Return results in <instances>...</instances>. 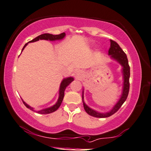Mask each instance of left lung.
Segmentation results:
<instances>
[{
    "label": "left lung",
    "instance_id": "8db88e82",
    "mask_svg": "<svg viewBox=\"0 0 151 151\" xmlns=\"http://www.w3.org/2000/svg\"><path fill=\"white\" fill-rule=\"evenodd\" d=\"M108 55H111V58L117 61L118 63L122 66V73H123V78H124V83H123V90L122 93L121 98L119 99V101L116 103V105L113 107L110 111L105 113H101L98 112L97 111L92 110L89 107L87 106L83 102V108H84L85 111H86L88 115L91 116H93L95 117L99 118H104L108 117L115 114L116 112L121 108L123 103L125 102L129 91V77H130V68L129 65L128 59L127 57V55L125 52L123 51L122 49L119 47V45L117 42L110 40V47L108 50ZM82 99H83V94H82Z\"/></svg>",
    "mask_w": 151,
    "mask_h": 151
}]
</instances>
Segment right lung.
<instances>
[{
  "mask_svg": "<svg viewBox=\"0 0 151 151\" xmlns=\"http://www.w3.org/2000/svg\"><path fill=\"white\" fill-rule=\"evenodd\" d=\"M65 33H62V34H58V35H52V34H41V35H40L39 36H37V37L35 38V39L32 40V41H30L29 42H28V43L35 42V41H39V40H49V41H55V40H60V39H63V38L65 37ZM28 43H26V44L24 45V46L23 48H22V50H24V48L25 47L27 46V45L28 44ZM73 81H74V78L73 77L65 78V79H63V80L62 81L61 83H60V86L59 98H58L57 103H56L54 105H52V107H50V108L43 109V110H39V111H37L38 113H39V114H49V113H52V112L56 111V110H57L59 108V107L60 106L62 102H63V98H64V96H65L64 93H65V88H66V87L68 86V85L70 84V83ZM22 101H23V103L24 104V105L27 107V108L30 109L31 110H33V111H35V110H34L33 109V108H32V107H30L29 105H27V103L23 101V100H22Z\"/></svg>",
  "mask_w": 151,
  "mask_h": 151,
  "instance_id": "add662e5",
  "label": "right lung"
}]
</instances>
